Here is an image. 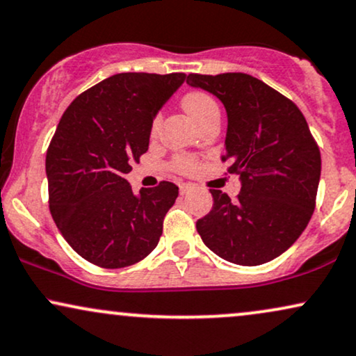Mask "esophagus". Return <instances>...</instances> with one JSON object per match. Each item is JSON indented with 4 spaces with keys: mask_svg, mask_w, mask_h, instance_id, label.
I'll list each match as a JSON object with an SVG mask.
<instances>
[{
    "mask_svg": "<svg viewBox=\"0 0 356 356\" xmlns=\"http://www.w3.org/2000/svg\"><path fill=\"white\" fill-rule=\"evenodd\" d=\"M191 190H195V186H193L191 183H179V193H181V195H188Z\"/></svg>",
    "mask_w": 356,
    "mask_h": 356,
    "instance_id": "34e87169",
    "label": "esophagus"
}]
</instances>
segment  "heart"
Instances as JSON below:
<instances>
[{
    "label": "heart",
    "instance_id": "heart-1",
    "mask_svg": "<svg viewBox=\"0 0 356 356\" xmlns=\"http://www.w3.org/2000/svg\"><path fill=\"white\" fill-rule=\"evenodd\" d=\"M181 104H183V108H185L186 113L190 115V118L196 125L201 124L204 118L219 113L216 100H214L208 92H203V90L188 92L185 97H183ZM158 125H160V115H156L155 120H153L152 134H156ZM196 166H198L196 158L188 156V155H178L171 160V168L178 171V173H193V171L196 170Z\"/></svg>",
    "mask_w": 356,
    "mask_h": 356
}]
</instances>
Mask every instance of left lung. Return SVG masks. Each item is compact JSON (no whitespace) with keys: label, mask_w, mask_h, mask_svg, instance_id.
<instances>
[{"label":"left lung","mask_w":356,"mask_h":356,"mask_svg":"<svg viewBox=\"0 0 356 356\" xmlns=\"http://www.w3.org/2000/svg\"><path fill=\"white\" fill-rule=\"evenodd\" d=\"M193 87L211 92L227 112V171L241 193L209 190L211 211L196 221L203 243L239 266H259L287 251L309 225L320 181L318 145L291 99L243 72L188 74Z\"/></svg>","instance_id":"obj_1"}]
</instances>
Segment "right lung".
<instances>
[{
  "label": "right lung",
  "mask_w": 356,
  "mask_h": 356,
  "mask_svg": "<svg viewBox=\"0 0 356 356\" xmlns=\"http://www.w3.org/2000/svg\"><path fill=\"white\" fill-rule=\"evenodd\" d=\"M185 74L124 72L65 108L46 153L49 211L79 256L104 269L137 264L156 248L178 186L131 191L125 175L148 150L153 117Z\"/></svg>",
  "instance_id": "add662e5"
}]
</instances>
